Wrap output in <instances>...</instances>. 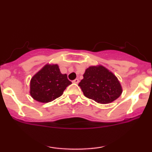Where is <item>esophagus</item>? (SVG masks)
<instances>
[{
    "instance_id": "esophagus-1",
    "label": "esophagus",
    "mask_w": 152,
    "mask_h": 152,
    "mask_svg": "<svg viewBox=\"0 0 152 152\" xmlns=\"http://www.w3.org/2000/svg\"><path fill=\"white\" fill-rule=\"evenodd\" d=\"M73 83H79V80H78V78H76V79L73 81Z\"/></svg>"
}]
</instances>
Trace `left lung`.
<instances>
[{
  "instance_id": "obj_1",
  "label": "left lung",
  "mask_w": 152,
  "mask_h": 152,
  "mask_svg": "<svg viewBox=\"0 0 152 152\" xmlns=\"http://www.w3.org/2000/svg\"><path fill=\"white\" fill-rule=\"evenodd\" d=\"M83 76L78 86L85 96L99 104H109L121 95L123 90L120 81L104 66H89Z\"/></svg>"
}]
</instances>
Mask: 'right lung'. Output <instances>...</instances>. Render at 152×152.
<instances>
[{"label":"right lung","mask_w":152,"mask_h":152,"mask_svg":"<svg viewBox=\"0 0 152 152\" xmlns=\"http://www.w3.org/2000/svg\"><path fill=\"white\" fill-rule=\"evenodd\" d=\"M71 83L67 75L61 73L58 64H47L31 78L29 92L34 100L48 103L61 96Z\"/></svg>","instance_id":"right-lung-1"}]
</instances>
